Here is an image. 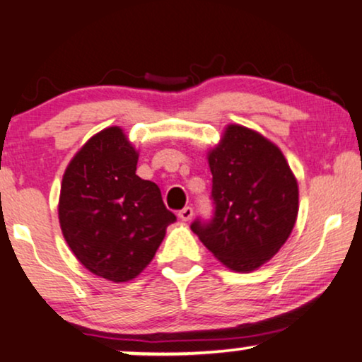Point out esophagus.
Returning a JSON list of instances; mask_svg holds the SVG:
<instances>
[{
    "mask_svg": "<svg viewBox=\"0 0 362 362\" xmlns=\"http://www.w3.org/2000/svg\"><path fill=\"white\" fill-rule=\"evenodd\" d=\"M178 217H180V221L189 222L190 218L194 217V209H192V207H185V209H182L180 212H178Z\"/></svg>",
    "mask_w": 362,
    "mask_h": 362,
    "instance_id": "1",
    "label": "esophagus"
}]
</instances>
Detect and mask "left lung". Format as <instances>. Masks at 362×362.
Masks as SVG:
<instances>
[{"label": "left lung", "mask_w": 362, "mask_h": 362, "mask_svg": "<svg viewBox=\"0 0 362 362\" xmlns=\"http://www.w3.org/2000/svg\"><path fill=\"white\" fill-rule=\"evenodd\" d=\"M207 160L215 214L190 228L230 271L252 272L289 239L299 212L297 178L274 141L237 123L223 128Z\"/></svg>", "instance_id": "left-lung-1"}]
</instances>
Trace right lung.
<instances>
[{
	"label": "right lung",
	"mask_w": 362,
	"mask_h": 362,
	"mask_svg": "<svg viewBox=\"0 0 362 362\" xmlns=\"http://www.w3.org/2000/svg\"><path fill=\"white\" fill-rule=\"evenodd\" d=\"M139 150L120 127L95 134L63 173L58 218L85 269L128 282L152 262L177 217L153 182L136 175Z\"/></svg>",
	"instance_id": "1"
}]
</instances>
